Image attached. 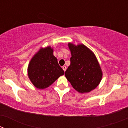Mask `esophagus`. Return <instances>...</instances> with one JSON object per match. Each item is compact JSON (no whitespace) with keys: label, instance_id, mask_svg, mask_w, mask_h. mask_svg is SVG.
<instances>
[{"label":"esophagus","instance_id":"1","mask_svg":"<svg viewBox=\"0 0 128 128\" xmlns=\"http://www.w3.org/2000/svg\"><path fill=\"white\" fill-rule=\"evenodd\" d=\"M62 68H63V70H64V71H65L66 70V66H63Z\"/></svg>","mask_w":128,"mask_h":128}]
</instances>
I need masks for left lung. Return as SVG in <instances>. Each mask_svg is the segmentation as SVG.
Here are the masks:
<instances>
[{"mask_svg": "<svg viewBox=\"0 0 128 128\" xmlns=\"http://www.w3.org/2000/svg\"><path fill=\"white\" fill-rule=\"evenodd\" d=\"M70 65L65 76L71 85L80 93H88L100 83L102 72L94 52L83 44L69 43Z\"/></svg>", "mask_w": 128, "mask_h": 128, "instance_id": "1", "label": "left lung"}]
</instances>
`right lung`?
Instances as JSON below:
<instances>
[{"mask_svg":"<svg viewBox=\"0 0 128 128\" xmlns=\"http://www.w3.org/2000/svg\"><path fill=\"white\" fill-rule=\"evenodd\" d=\"M29 80L38 89H44L51 85L64 71L53 55L50 46L41 48L30 60L28 68Z\"/></svg>","mask_w":128,"mask_h":128,"instance_id":"obj_1","label":"right lung"}]
</instances>
